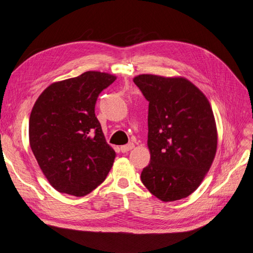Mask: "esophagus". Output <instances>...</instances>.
Masks as SVG:
<instances>
[{
  "instance_id": "1",
  "label": "esophagus",
  "mask_w": 253,
  "mask_h": 253,
  "mask_svg": "<svg viewBox=\"0 0 253 253\" xmlns=\"http://www.w3.org/2000/svg\"><path fill=\"white\" fill-rule=\"evenodd\" d=\"M134 147H135V146H134V144H133V143H130V144H127V145L122 146V147L120 148V149H121V152H127V151L132 150Z\"/></svg>"
}]
</instances>
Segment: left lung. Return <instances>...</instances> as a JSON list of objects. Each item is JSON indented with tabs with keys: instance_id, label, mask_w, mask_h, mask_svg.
<instances>
[{
	"instance_id": "8db88e82",
	"label": "left lung",
	"mask_w": 253,
	"mask_h": 253,
	"mask_svg": "<svg viewBox=\"0 0 253 253\" xmlns=\"http://www.w3.org/2000/svg\"><path fill=\"white\" fill-rule=\"evenodd\" d=\"M133 82L149 102L150 163L141 171V182L163 202L187 198L200 187L217 152L211 103L184 77L141 74Z\"/></svg>"
}]
</instances>
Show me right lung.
Returning a JSON list of instances; mask_svg holds the SVG:
<instances>
[{"label":"right lung","instance_id":"obj_1","mask_svg":"<svg viewBox=\"0 0 253 253\" xmlns=\"http://www.w3.org/2000/svg\"><path fill=\"white\" fill-rule=\"evenodd\" d=\"M116 76L96 71L52 83L36 100L29 121L31 149L60 193L84 196L105 180L116 152L95 117L98 94Z\"/></svg>","mask_w":253,"mask_h":253}]
</instances>
